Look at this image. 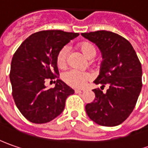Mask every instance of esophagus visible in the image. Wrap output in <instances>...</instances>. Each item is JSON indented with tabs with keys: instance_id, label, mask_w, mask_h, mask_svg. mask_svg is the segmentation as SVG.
Returning <instances> with one entry per match:
<instances>
[{
	"instance_id": "obj_1",
	"label": "esophagus",
	"mask_w": 148,
	"mask_h": 148,
	"mask_svg": "<svg viewBox=\"0 0 148 148\" xmlns=\"http://www.w3.org/2000/svg\"><path fill=\"white\" fill-rule=\"evenodd\" d=\"M85 92V90L84 89H75V92L76 93H83Z\"/></svg>"
}]
</instances>
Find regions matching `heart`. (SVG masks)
Instances as JSON below:
<instances>
[{
  "instance_id": "obj_1",
  "label": "heart",
  "mask_w": 148,
  "mask_h": 148,
  "mask_svg": "<svg viewBox=\"0 0 148 148\" xmlns=\"http://www.w3.org/2000/svg\"><path fill=\"white\" fill-rule=\"evenodd\" d=\"M81 51L88 57L92 59L94 57L97 53V50L93 44L88 42H84L79 45ZM68 47H64L59 51L56 56V64L59 68H64L67 64L68 60ZM63 80L70 87L81 88L92 78V75L87 72H82L77 69H69L64 72L62 75Z\"/></svg>"
}]
</instances>
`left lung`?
I'll return each instance as SVG.
<instances>
[{
	"label": "left lung",
	"instance_id": "1",
	"mask_svg": "<svg viewBox=\"0 0 148 148\" xmlns=\"http://www.w3.org/2000/svg\"><path fill=\"white\" fill-rule=\"evenodd\" d=\"M95 43L102 55L96 84L109 88L103 93L93 89L95 99L86 105L91 120L97 125L113 127L123 123L132 113L142 89V65L128 40L110 31L81 33Z\"/></svg>",
	"mask_w": 148,
	"mask_h": 148
}]
</instances>
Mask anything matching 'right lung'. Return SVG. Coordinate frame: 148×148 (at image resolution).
Masks as SVG:
<instances>
[{
    "label": "right lung",
    "instance_id": "obj_1",
    "mask_svg": "<svg viewBox=\"0 0 148 148\" xmlns=\"http://www.w3.org/2000/svg\"><path fill=\"white\" fill-rule=\"evenodd\" d=\"M78 33L45 30L33 33L14 54L10 79L12 96L21 114L32 123L44 124L54 120L64 109L65 101L74 91L58 79L56 56ZM57 78L53 89L45 82Z\"/></svg>",
    "mask_w": 148,
    "mask_h": 148
}]
</instances>
